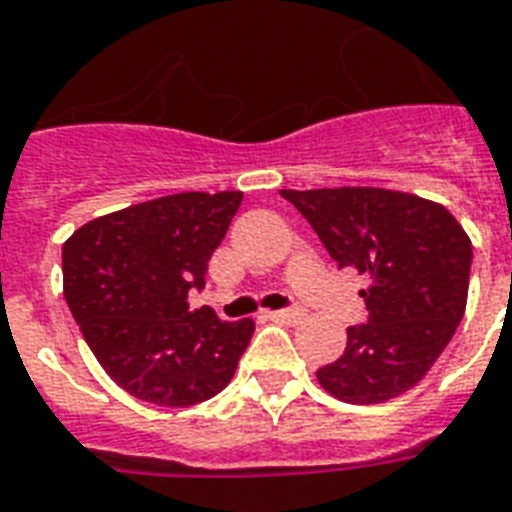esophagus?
<instances>
[{
	"mask_svg": "<svg viewBox=\"0 0 512 512\" xmlns=\"http://www.w3.org/2000/svg\"><path fill=\"white\" fill-rule=\"evenodd\" d=\"M305 313L300 308H281V311H271L268 313V319L279 321V324H297V321L303 319Z\"/></svg>",
	"mask_w": 512,
	"mask_h": 512,
	"instance_id": "esophagus-1",
	"label": "esophagus"
}]
</instances>
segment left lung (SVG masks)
Returning a JSON list of instances; mask_svg holds the SVG:
<instances>
[{
    "instance_id": "1",
    "label": "left lung",
    "mask_w": 512,
    "mask_h": 512,
    "mask_svg": "<svg viewBox=\"0 0 512 512\" xmlns=\"http://www.w3.org/2000/svg\"><path fill=\"white\" fill-rule=\"evenodd\" d=\"M340 268L369 279L366 324L321 366V388L345 404H382L414 388L444 353L468 303L473 247L436 201L388 188L281 191Z\"/></svg>"
}]
</instances>
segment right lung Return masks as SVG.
Instances as JSON below:
<instances>
[{
	"mask_svg": "<svg viewBox=\"0 0 512 512\" xmlns=\"http://www.w3.org/2000/svg\"><path fill=\"white\" fill-rule=\"evenodd\" d=\"M241 191L175 193L95 217L63 244V295L111 380L156 406H193L231 382L255 321L191 311Z\"/></svg>",
	"mask_w": 512,
	"mask_h": 512,
	"instance_id": "1",
	"label": "right lung"
}]
</instances>
